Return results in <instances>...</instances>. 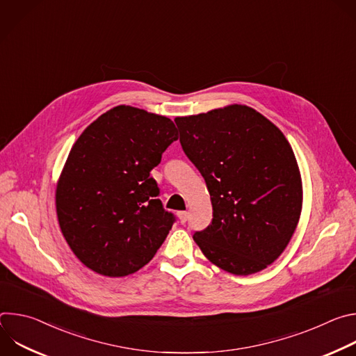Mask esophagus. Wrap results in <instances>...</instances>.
Returning <instances> with one entry per match:
<instances>
[{
	"mask_svg": "<svg viewBox=\"0 0 356 356\" xmlns=\"http://www.w3.org/2000/svg\"><path fill=\"white\" fill-rule=\"evenodd\" d=\"M177 217H179V220H180V222L184 224V222L187 221V218H188V213H187V211H179V213H177Z\"/></svg>",
	"mask_w": 356,
	"mask_h": 356,
	"instance_id": "esophagus-1",
	"label": "esophagus"
}]
</instances>
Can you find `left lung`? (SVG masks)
<instances>
[{
    "label": "left lung",
    "mask_w": 356,
    "mask_h": 356,
    "mask_svg": "<svg viewBox=\"0 0 356 356\" xmlns=\"http://www.w3.org/2000/svg\"><path fill=\"white\" fill-rule=\"evenodd\" d=\"M180 143L204 177L213 220L193 239L220 269L248 276L289 245L302 207V183L283 132L257 110L231 104L176 117Z\"/></svg>",
    "instance_id": "left-lung-1"
}]
</instances>
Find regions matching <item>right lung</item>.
<instances>
[{
    "mask_svg": "<svg viewBox=\"0 0 356 356\" xmlns=\"http://www.w3.org/2000/svg\"><path fill=\"white\" fill-rule=\"evenodd\" d=\"M177 138L172 120L131 106L108 110L77 138L55 198L60 231L84 266L122 277L155 257L175 217L150 170Z\"/></svg>",
    "mask_w": 356,
    "mask_h": 356,
    "instance_id": "1",
    "label": "right lung"
}]
</instances>
